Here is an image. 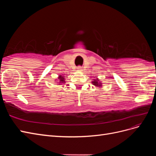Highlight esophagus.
<instances>
[{"label":"esophagus","mask_w":156,"mask_h":156,"mask_svg":"<svg viewBox=\"0 0 156 156\" xmlns=\"http://www.w3.org/2000/svg\"><path fill=\"white\" fill-rule=\"evenodd\" d=\"M82 70V68L81 66H79L77 68V71H81Z\"/></svg>","instance_id":"esophagus-1"}]
</instances>
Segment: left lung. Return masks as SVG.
<instances>
[{
	"mask_svg": "<svg viewBox=\"0 0 156 156\" xmlns=\"http://www.w3.org/2000/svg\"><path fill=\"white\" fill-rule=\"evenodd\" d=\"M92 83L94 86H96V87H98V88H101L102 86V83L101 82H100V80L98 78L94 79L93 81H92Z\"/></svg>",
	"mask_w": 156,
	"mask_h": 156,
	"instance_id": "obj_1",
	"label": "left lung"
}]
</instances>
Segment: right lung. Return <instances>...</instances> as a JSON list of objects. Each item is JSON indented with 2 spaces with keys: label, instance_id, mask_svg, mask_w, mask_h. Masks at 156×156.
<instances>
[{
  "label": "right lung",
  "instance_id": "obj_1",
  "mask_svg": "<svg viewBox=\"0 0 156 156\" xmlns=\"http://www.w3.org/2000/svg\"><path fill=\"white\" fill-rule=\"evenodd\" d=\"M57 84H59L60 85V84H62V83H65V77L64 76V75H60L57 78Z\"/></svg>",
  "mask_w": 156,
  "mask_h": 156
}]
</instances>
